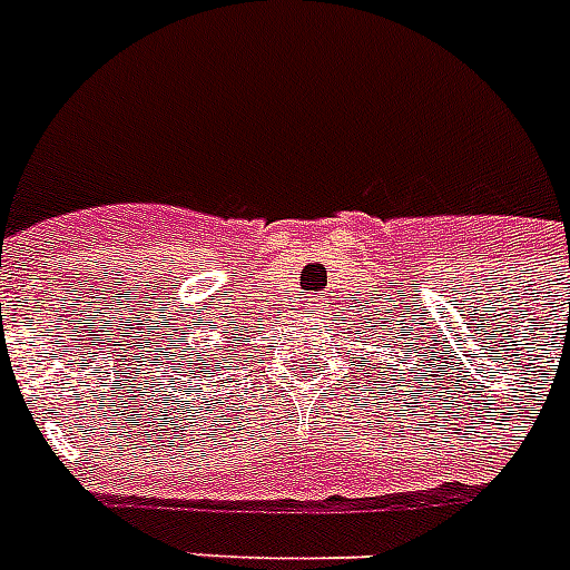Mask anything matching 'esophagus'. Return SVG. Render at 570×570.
Returning <instances> with one entry per match:
<instances>
[{
    "label": "esophagus",
    "mask_w": 570,
    "mask_h": 570,
    "mask_svg": "<svg viewBox=\"0 0 570 570\" xmlns=\"http://www.w3.org/2000/svg\"><path fill=\"white\" fill-rule=\"evenodd\" d=\"M309 309H313V313H325V307H327V301L322 298V295H318V298H309V304H307Z\"/></svg>",
    "instance_id": "esophagus-1"
}]
</instances>
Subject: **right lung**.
Segmentation results:
<instances>
[{
    "mask_svg": "<svg viewBox=\"0 0 570 570\" xmlns=\"http://www.w3.org/2000/svg\"><path fill=\"white\" fill-rule=\"evenodd\" d=\"M189 363H193V360H189ZM207 363H210V360H207ZM198 365H202V363H198Z\"/></svg>",
    "mask_w": 570,
    "mask_h": 570,
    "instance_id": "add662e5",
    "label": "right lung"
}]
</instances>
